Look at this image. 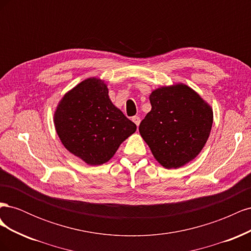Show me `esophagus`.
Instances as JSON below:
<instances>
[{
	"label": "esophagus",
	"mask_w": 251,
	"mask_h": 251,
	"mask_svg": "<svg viewBox=\"0 0 251 251\" xmlns=\"http://www.w3.org/2000/svg\"><path fill=\"white\" fill-rule=\"evenodd\" d=\"M132 120L134 121V124L136 125V126H139V124H140V118L138 117V116H134L133 118H132Z\"/></svg>",
	"instance_id": "obj_1"
}]
</instances>
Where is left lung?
<instances>
[{"instance_id":"obj_1","label":"left lung","mask_w":251,"mask_h":251,"mask_svg":"<svg viewBox=\"0 0 251 251\" xmlns=\"http://www.w3.org/2000/svg\"><path fill=\"white\" fill-rule=\"evenodd\" d=\"M151 110L139 133L163 168L179 169L198 156L211 131L214 112L208 102L185 83L155 89Z\"/></svg>"}]
</instances>
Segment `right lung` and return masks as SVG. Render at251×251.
<instances>
[{
	"label": "right lung",
	"instance_id": "add662e5",
	"mask_svg": "<svg viewBox=\"0 0 251 251\" xmlns=\"http://www.w3.org/2000/svg\"><path fill=\"white\" fill-rule=\"evenodd\" d=\"M63 146L88 165H100L136 132V125L113 104L100 77L80 81L62 97L53 116Z\"/></svg>",
	"mask_w": 251,
	"mask_h": 251
}]
</instances>
